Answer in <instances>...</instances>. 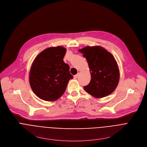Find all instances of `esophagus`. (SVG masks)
<instances>
[{
  "label": "esophagus",
  "instance_id": "obj_1",
  "mask_svg": "<svg viewBox=\"0 0 147 147\" xmlns=\"http://www.w3.org/2000/svg\"><path fill=\"white\" fill-rule=\"evenodd\" d=\"M78 75H79V73H78L76 74V75H74V79H76V78H77V77H78Z\"/></svg>",
  "mask_w": 147,
  "mask_h": 147
}]
</instances>
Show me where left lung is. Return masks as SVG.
<instances>
[{
    "label": "left lung",
    "instance_id": "1",
    "mask_svg": "<svg viewBox=\"0 0 147 147\" xmlns=\"http://www.w3.org/2000/svg\"><path fill=\"white\" fill-rule=\"evenodd\" d=\"M79 52L88 62L91 80L84 86L85 90L96 98L113 93L119 80V70L113 55L100 46H87Z\"/></svg>",
    "mask_w": 147,
    "mask_h": 147
}]
</instances>
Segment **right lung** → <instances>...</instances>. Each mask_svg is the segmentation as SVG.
Listing matches in <instances>:
<instances>
[{
	"instance_id": "1",
	"label": "right lung",
	"mask_w": 147,
	"mask_h": 147,
	"mask_svg": "<svg viewBox=\"0 0 147 147\" xmlns=\"http://www.w3.org/2000/svg\"><path fill=\"white\" fill-rule=\"evenodd\" d=\"M66 48L50 47L41 52L34 59L29 73V83L40 99L55 101L64 93L73 76L69 66L63 61Z\"/></svg>"
}]
</instances>
